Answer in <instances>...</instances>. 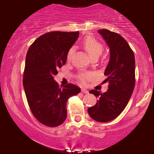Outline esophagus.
<instances>
[{
	"instance_id": "esophagus-1",
	"label": "esophagus",
	"mask_w": 154,
	"mask_h": 154,
	"mask_svg": "<svg viewBox=\"0 0 154 154\" xmlns=\"http://www.w3.org/2000/svg\"><path fill=\"white\" fill-rule=\"evenodd\" d=\"M82 92L83 93H89L88 90H86L85 88H82Z\"/></svg>"
}]
</instances>
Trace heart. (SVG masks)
Wrapping results in <instances>:
<instances>
[{
  "mask_svg": "<svg viewBox=\"0 0 154 154\" xmlns=\"http://www.w3.org/2000/svg\"><path fill=\"white\" fill-rule=\"evenodd\" d=\"M83 47L85 50L87 51V53L89 54L91 57L93 58L95 56H99L102 54L103 50V47L102 44L99 43L98 40L95 39L88 37V38L85 39L83 41ZM75 51V47H72L67 53V60L71 59L72 55L74 54ZM92 77L91 73H82L79 75V78L82 82H85Z\"/></svg>",
  "mask_w": 154,
  "mask_h": 154,
  "instance_id": "heart-1",
  "label": "heart"
}]
</instances>
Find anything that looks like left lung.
Returning <instances> with one entry per match:
<instances>
[{
  "label": "left lung",
  "mask_w": 154,
  "mask_h": 154,
  "mask_svg": "<svg viewBox=\"0 0 154 154\" xmlns=\"http://www.w3.org/2000/svg\"><path fill=\"white\" fill-rule=\"evenodd\" d=\"M98 33L110 50V59L104 72L109 85L106 93L90 91L98 100L88 112L95 121L107 122L117 117L128 105L135 87V61L133 51L121 35L108 29H99Z\"/></svg>",
  "instance_id": "1"
}]
</instances>
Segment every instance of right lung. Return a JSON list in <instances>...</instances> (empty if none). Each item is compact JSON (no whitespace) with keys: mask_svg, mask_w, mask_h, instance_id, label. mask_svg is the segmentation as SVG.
I'll return each mask as SVG.
<instances>
[{"mask_svg":"<svg viewBox=\"0 0 154 154\" xmlns=\"http://www.w3.org/2000/svg\"><path fill=\"white\" fill-rule=\"evenodd\" d=\"M78 37L79 32L45 33L35 40L26 54L24 92L33 115L46 126L57 127L64 122L67 100L81 91L73 84L60 88L54 79Z\"/></svg>","mask_w":154,"mask_h":154,"instance_id":"obj_1","label":"right lung"}]
</instances>
